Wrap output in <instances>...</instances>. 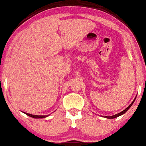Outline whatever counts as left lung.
<instances>
[{"instance_id":"1","label":"left lung","mask_w":146,"mask_h":146,"mask_svg":"<svg viewBox=\"0 0 146 146\" xmlns=\"http://www.w3.org/2000/svg\"><path fill=\"white\" fill-rule=\"evenodd\" d=\"M135 99H134V101H133L132 103H131V105H129V107H128L127 108H126L125 110H123V111H121V112H120V113H117V114H115V115H111V116H105V117H107V118H110V119H113V118H115V117H118V116H120V115H122V114H124V113H126V111H128V110H129V109L131 108V106H132V105L133 104V103H134V101H135Z\"/></svg>"}]
</instances>
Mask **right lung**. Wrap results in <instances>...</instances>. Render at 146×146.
Returning <instances> with one entry per match:
<instances>
[{"instance_id": "1", "label": "right lung", "mask_w": 146, "mask_h": 146, "mask_svg": "<svg viewBox=\"0 0 146 146\" xmlns=\"http://www.w3.org/2000/svg\"><path fill=\"white\" fill-rule=\"evenodd\" d=\"M26 113V115H29V116H30V117H34V118H44V117L48 116V115H32V114L27 113Z\"/></svg>"}]
</instances>
